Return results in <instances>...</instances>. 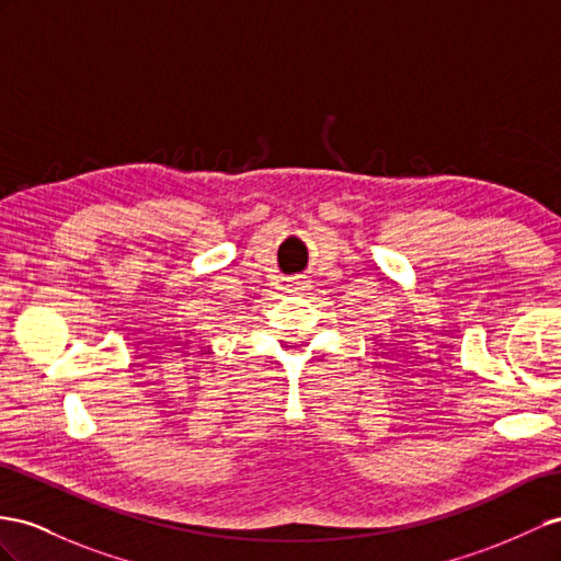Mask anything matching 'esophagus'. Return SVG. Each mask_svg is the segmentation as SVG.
<instances>
[{
    "mask_svg": "<svg viewBox=\"0 0 561 561\" xmlns=\"http://www.w3.org/2000/svg\"><path fill=\"white\" fill-rule=\"evenodd\" d=\"M308 286H310V284H308V279H304V277H298V279H294V282H291V286H289V289H291V291H306V289H308Z\"/></svg>",
    "mask_w": 561,
    "mask_h": 561,
    "instance_id": "34e87169",
    "label": "esophagus"
}]
</instances>
